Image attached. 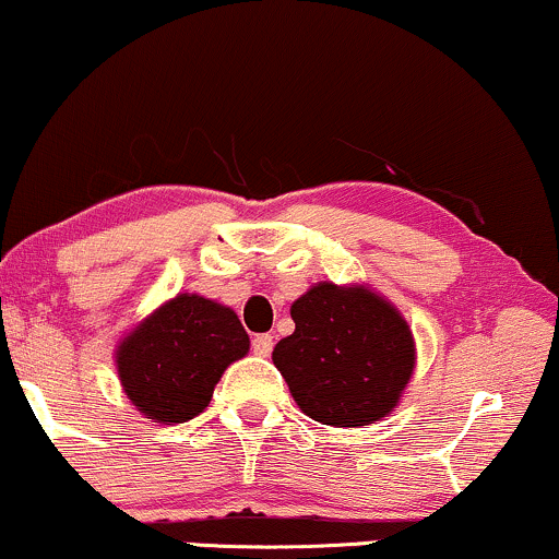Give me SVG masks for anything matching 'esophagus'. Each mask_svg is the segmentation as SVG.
Masks as SVG:
<instances>
[{"label": "esophagus", "instance_id": "esophagus-1", "mask_svg": "<svg viewBox=\"0 0 559 559\" xmlns=\"http://www.w3.org/2000/svg\"><path fill=\"white\" fill-rule=\"evenodd\" d=\"M252 352L258 356H271L273 352V335L271 333H260L252 338Z\"/></svg>", "mask_w": 559, "mask_h": 559}]
</instances>
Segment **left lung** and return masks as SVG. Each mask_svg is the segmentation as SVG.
<instances>
[{
	"instance_id": "left-lung-1",
	"label": "left lung",
	"mask_w": 559,
	"mask_h": 559,
	"mask_svg": "<svg viewBox=\"0 0 559 559\" xmlns=\"http://www.w3.org/2000/svg\"><path fill=\"white\" fill-rule=\"evenodd\" d=\"M294 333L273 348L297 406L331 427L374 425L414 372V338L399 309L365 286H312L292 305Z\"/></svg>"
}]
</instances>
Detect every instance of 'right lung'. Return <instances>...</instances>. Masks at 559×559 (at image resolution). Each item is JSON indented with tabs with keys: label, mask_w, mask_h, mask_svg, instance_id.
I'll return each instance as SVG.
<instances>
[{
	"label": "right lung",
	"mask_w": 559,
	"mask_h": 559,
	"mask_svg": "<svg viewBox=\"0 0 559 559\" xmlns=\"http://www.w3.org/2000/svg\"><path fill=\"white\" fill-rule=\"evenodd\" d=\"M247 352L250 335L234 309L179 294L122 341L119 380L147 419L187 421L211 403L224 369Z\"/></svg>",
	"instance_id": "1"
}]
</instances>
